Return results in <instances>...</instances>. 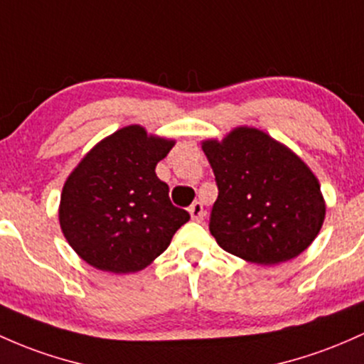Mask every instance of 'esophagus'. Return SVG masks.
I'll list each match as a JSON object with an SVG mask.
<instances>
[{
    "instance_id": "obj_1",
    "label": "esophagus",
    "mask_w": 364,
    "mask_h": 364,
    "mask_svg": "<svg viewBox=\"0 0 364 364\" xmlns=\"http://www.w3.org/2000/svg\"><path fill=\"white\" fill-rule=\"evenodd\" d=\"M188 213L191 215V219H193V221H197V223L203 221V215H205V210H203V205H202L200 202H193V203H191Z\"/></svg>"
}]
</instances>
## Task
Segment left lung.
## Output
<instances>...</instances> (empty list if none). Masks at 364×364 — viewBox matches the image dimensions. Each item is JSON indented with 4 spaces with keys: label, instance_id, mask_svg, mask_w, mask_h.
Masks as SVG:
<instances>
[{
    "label": "left lung",
    "instance_id": "8db88e82",
    "mask_svg": "<svg viewBox=\"0 0 364 364\" xmlns=\"http://www.w3.org/2000/svg\"><path fill=\"white\" fill-rule=\"evenodd\" d=\"M218 185L209 230L226 252L271 266L313 243L325 200L313 171L292 150L255 127H235L202 141Z\"/></svg>",
    "mask_w": 364,
    "mask_h": 364
}]
</instances>
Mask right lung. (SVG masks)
<instances>
[{
  "instance_id": "right-lung-1",
  "label": "right lung",
  "mask_w": 364,
  "mask_h": 364,
  "mask_svg": "<svg viewBox=\"0 0 364 364\" xmlns=\"http://www.w3.org/2000/svg\"><path fill=\"white\" fill-rule=\"evenodd\" d=\"M174 139L146 134L133 124L95 145L67 178L58 219L63 237L87 264L136 273L169 247L190 219L171 203L155 166Z\"/></svg>"
}]
</instances>
